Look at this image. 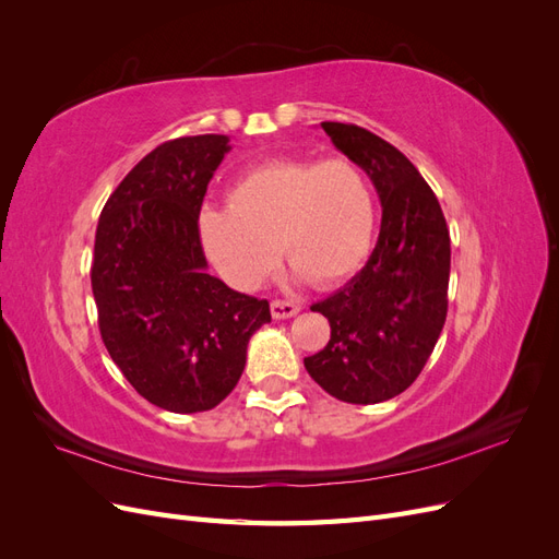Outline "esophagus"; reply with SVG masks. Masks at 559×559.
Returning a JSON list of instances; mask_svg holds the SVG:
<instances>
[{
  "mask_svg": "<svg viewBox=\"0 0 559 559\" xmlns=\"http://www.w3.org/2000/svg\"><path fill=\"white\" fill-rule=\"evenodd\" d=\"M270 312L275 319H289L300 312V302L296 300H273L270 302Z\"/></svg>",
  "mask_w": 559,
  "mask_h": 559,
  "instance_id": "34e87169",
  "label": "esophagus"
}]
</instances>
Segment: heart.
I'll return each instance as SVG.
<instances>
[{"label": "heart", "mask_w": 559, "mask_h": 559, "mask_svg": "<svg viewBox=\"0 0 559 559\" xmlns=\"http://www.w3.org/2000/svg\"><path fill=\"white\" fill-rule=\"evenodd\" d=\"M376 226L373 181L347 156L265 163L233 183L228 207L200 214L207 257L240 289L265 282L280 249L312 284L343 282L368 259Z\"/></svg>", "instance_id": "heart-1"}]
</instances>
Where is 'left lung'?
<instances>
[{"instance_id": "obj_1", "label": "left lung", "mask_w": 559, "mask_h": 559, "mask_svg": "<svg viewBox=\"0 0 559 559\" xmlns=\"http://www.w3.org/2000/svg\"><path fill=\"white\" fill-rule=\"evenodd\" d=\"M321 128L373 181L382 224L368 263L310 308L329 319L331 341L306 368L335 399L380 403L417 380L443 331L450 233L429 183L396 146L352 123Z\"/></svg>"}]
</instances>
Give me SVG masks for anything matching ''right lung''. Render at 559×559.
Listing matches in <instances>:
<instances>
[{
	"label": "right lung",
	"instance_id": "right-lung-1",
	"mask_svg": "<svg viewBox=\"0 0 559 559\" xmlns=\"http://www.w3.org/2000/svg\"><path fill=\"white\" fill-rule=\"evenodd\" d=\"M226 134L163 142L99 214L91 284L103 343L126 380L170 413H202L238 384L267 300L207 273L198 216Z\"/></svg>",
	"mask_w": 559,
	"mask_h": 559
}]
</instances>
